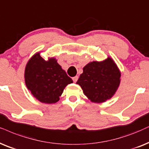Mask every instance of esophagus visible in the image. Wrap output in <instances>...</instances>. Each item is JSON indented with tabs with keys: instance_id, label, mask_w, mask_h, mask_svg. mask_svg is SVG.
<instances>
[{
	"instance_id": "esophagus-1",
	"label": "esophagus",
	"mask_w": 149,
	"mask_h": 149,
	"mask_svg": "<svg viewBox=\"0 0 149 149\" xmlns=\"http://www.w3.org/2000/svg\"><path fill=\"white\" fill-rule=\"evenodd\" d=\"M72 79H73V82H76L77 81H78V76H75V77H73V78Z\"/></svg>"
}]
</instances>
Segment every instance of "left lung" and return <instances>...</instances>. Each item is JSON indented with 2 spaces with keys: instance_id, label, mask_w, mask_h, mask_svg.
Masks as SVG:
<instances>
[{
  "instance_id": "8db88e82",
  "label": "left lung",
  "mask_w": 149,
  "mask_h": 149,
  "mask_svg": "<svg viewBox=\"0 0 149 149\" xmlns=\"http://www.w3.org/2000/svg\"><path fill=\"white\" fill-rule=\"evenodd\" d=\"M120 73L111 58L102 62L94 61L86 65L77 84L91 102L100 103L110 99L120 82Z\"/></svg>"
}]
</instances>
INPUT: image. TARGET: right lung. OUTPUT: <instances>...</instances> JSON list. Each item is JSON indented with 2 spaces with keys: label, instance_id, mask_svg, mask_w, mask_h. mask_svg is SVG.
Wrapping results in <instances>:
<instances>
[{
  "label": "right lung",
  "instance_id": "right-lung-1",
  "mask_svg": "<svg viewBox=\"0 0 149 149\" xmlns=\"http://www.w3.org/2000/svg\"><path fill=\"white\" fill-rule=\"evenodd\" d=\"M24 80L33 96L46 104L57 102L65 86L73 82L55 58L46 61L39 53L26 65Z\"/></svg>",
  "mask_w": 149,
  "mask_h": 149
}]
</instances>
